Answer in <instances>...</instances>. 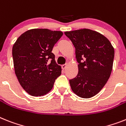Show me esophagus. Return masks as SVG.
I'll use <instances>...</instances> for the list:
<instances>
[{
	"label": "esophagus",
	"instance_id": "obj_1",
	"mask_svg": "<svg viewBox=\"0 0 126 126\" xmlns=\"http://www.w3.org/2000/svg\"><path fill=\"white\" fill-rule=\"evenodd\" d=\"M66 67V64H65V65H61V68H62V69H65Z\"/></svg>",
	"mask_w": 126,
	"mask_h": 126
}]
</instances>
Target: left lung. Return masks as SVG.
<instances>
[{"label":"left lung","mask_w":126,"mask_h":126,"mask_svg":"<svg viewBox=\"0 0 126 126\" xmlns=\"http://www.w3.org/2000/svg\"><path fill=\"white\" fill-rule=\"evenodd\" d=\"M65 34L76 48L79 72L70 79L72 91L79 97L90 98L107 83L111 73L115 51L104 36L88 29L66 31Z\"/></svg>","instance_id":"1"}]
</instances>
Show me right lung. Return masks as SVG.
<instances>
[{"label": "right lung", "instance_id": "1", "mask_svg": "<svg viewBox=\"0 0 126 126\" xmlns=\"http://www.w3.org/2000/svg\"><path fill=\"white\" fill-rule=\"evenodd\" d=\"M62 36L61 31L34 29L22 34L15 43L12 55L15 74L31 95L47 94L61 75V66L52 50Z\"/></svg>", "mask_w": 126, "mask_h": 126}]
</instances>
